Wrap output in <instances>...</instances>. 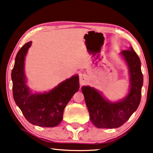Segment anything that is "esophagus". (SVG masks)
I'll return each instance as SVG.
<instances>
[{
	"label": "esophagus",
	"instance_id": "34e87169",
	"mask_svg": "<svg viewBox=\"0 0 153 153\" xmlns=\"http://www.w3.org/2000/svg\"><path fill=\"white\" fill-rule=\"evenodd\" d=\"M79 81H80V84L83 85L86 81V76L85 74H81L79 76Z\"/></svg>",
	"mask_w": 153,
	"mask_h": 153
}]
</instances>
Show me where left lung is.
Wrapping results in <instances>:
<instances>
[{
    "label": "left lung",
    "mask_w": 153,
    "mask_h": 153,
    "mask_svg": "<svg viewBox=\"0 0 153 153\" xmlns=\"http://www.w3.org/2000/svg\"><path fill=\"white\" fill-rule=\"evenodd\" d=\"M120 53L129 68L130 88L126 97L120 101L111 102L106 100L94 88L88 85L81 87L90 119L97 128L112 129L120 127L129 120L141 102L143 83L141 60L131 47Z\"/></svg>",
    "instance_id": "1"
}]
</instances>
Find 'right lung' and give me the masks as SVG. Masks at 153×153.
<instances>
[{"mask_svg":"<svg viewBox=\"0 0 153 153\" xmlns=\"http://www.w3.org/2000/svg\"><path fill=\"white\" fill-rule=\"evenodd\" d=\"M31 44L32 42L25 44L16 56L11 74L14 100L31 124L45 127H56L62 120L64 108L79 91V76L74 75L66 79L47 93H31L26 83L24 73L25 58Z\"/></svg>","mask_w":153,"mask_h":153,"instance_id":"1","label":"right lung"}]
</instances>
